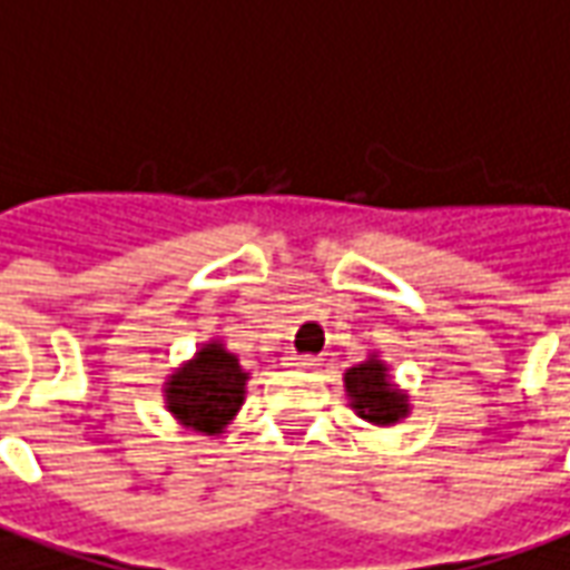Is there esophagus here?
Returning a JSON list of instances; mask_svg holds the SVG:
<instances>
[{
	"mask_svg": "<svg viewBox=\"0 0 570 570\" xmlns=\"http://www.w3.org/2000/svg\"><path fill=\"white\" fill-rule=\"evenodd\" d=\"M286 367L314 370L317 367V357H314V354H286Z\"/></svg>",
	"mask_w": 570,
	"mask_h": 570,
	"instance_id": "1",
	"label": "esophagus"
}]
</instances>
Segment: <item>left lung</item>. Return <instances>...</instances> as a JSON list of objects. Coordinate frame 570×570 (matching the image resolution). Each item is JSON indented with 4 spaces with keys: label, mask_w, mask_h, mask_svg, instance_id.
<instances>
[{
    "label": "left lung",
    "mask_w": 570,
    "mask_h": 570,
    "mask_svg": "<svg viewBox=\"0 0 570 570\" xmlns=\"http://www.w3.org/2000/svg\"><path fill=\"white\" fill-rule=\"evenodd\" d=\"M342 382H345L348 404L364 423L385 429L410 416V395L392 382L389 364L380 361L376 352L370 354L367 361L345 370Z\"/></svg>",
    "instance_id": "8db88e82"
}]
</instances>
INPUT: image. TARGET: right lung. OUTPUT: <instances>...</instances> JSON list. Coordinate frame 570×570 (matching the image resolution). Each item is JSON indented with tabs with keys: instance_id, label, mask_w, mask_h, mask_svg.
I'll use <instances>...</instances> for the list:
<instances>
[{
	"instance_id": "1",
	"label": "right lung",
	"mask_w": 570,
	"mask_h": 570,
	"mask_svg": "<svg viewBox=\"0 0 570 570\" xmlns=\"http://www.w3.org/2000/svg\"><path fill=\"white\" fill-rule=\"evenodd\" d=\"M246 380L249 373L240 367L237 354H230L225 342L209 340L163 382L166 410L185 429L222 435L244 407Z\"/></svg>"
}]
</instances>
